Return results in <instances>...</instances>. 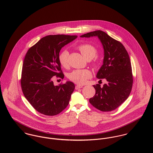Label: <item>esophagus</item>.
Here are the masks:
<instances>
[{"instance_id":"esophagus-1","label":"esophagus","mask_w":153,"mask_h":153,"mask_svg":"<svg viewBox=\"0 0 153 153\" xmlns=\"http://www.w3.org/2000/svg\"><path fill=\"white\" fill-rule=\"evenodd\" d=\"M82 87H83V86H82V85H76V87H75V89H78L81 88Z\"/></svg>"}]
</instances>
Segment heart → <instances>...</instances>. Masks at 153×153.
<instances>
[{
  "mask_svg": "<svg viewBox=\"0 0 153 153\" xmlns=\"http://www.w3.org/2000/svg\"><path fill=\"white\" fill-rule=\"evenodd\" d=\"M77 49L80 51L84 57L90 61L96 56L98 53L97 48L89 44H84L79 45L77 46ZM68 56L69 52L65 49L62 50L59 54L58 60L60 64L64 67H67L68 65ZM94 65H97V62L95 60L94 62ZM91 72L88 69H78L73 71L69 74L68 78L72 82L77 84H83L87 80L91 77Z\"/></svg>",
  "mask_w": 153,
  "mask_h": 153,
  "instance_id": "1",
  "label": "heart"
}]
</instances>
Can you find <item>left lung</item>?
<instances>
[{
    "mask_svg": "<svg viewBox=\"0 0 153 153\" xmlns=\"http://www.w3.org/2000/svg\"><path fill=\"white\" fill-rule=\"evenodd\" d=\"M98 36L103 45V65L97 73L98 79H106L107 84L93 85L95 95L89 99L90 104L101 111H111L120 106L129 97L133 84L129 55L120 41L102 30L91 32L81 38Z\"/></svg>",
    "mask_w": 153,
    "mask_h": 153,
    "instance_id": "1",
    "label": "left lung"
}]
</instances>
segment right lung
<instances>
[{
  "instance_id": "obj_1",
  "label": "right lung",
  "mask_w": 153,
  "mask_h": 153,
  "mask_svg": "<svg viewBox=\"0 0 153 153\" xmlns=\"http://www.w3.org/2000/svg\"><path fill=\"white\" fill-rule=\"evenodd\" d=\"M76 35H48L41 38L27 51L22 65L21 84L25 97L39 113L56 115L66 108L75 89L73 82L55 86L54 76L64 75L58 60L62 47Z\"/></svg>"
}]
</instances>
